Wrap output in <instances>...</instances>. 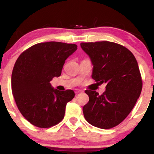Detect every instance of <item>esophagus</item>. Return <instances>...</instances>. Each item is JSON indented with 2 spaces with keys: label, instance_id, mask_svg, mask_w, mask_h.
<instances>
[{
  "label": "esophagus",
  "instance_id": "34e87169",
  "mask_svg": "<svg viewBox=\"0 0 154 154\" xmlns=\"http://www.w3.org/2000/svg\"><path fill=\"white\" fill-rule=\"evenodd\" d=\"M82 91H81V90L79 89H75V94H78L79 93H82Z\"/></svg>",
  "mask_w": 154,
  "mask_h": 154
}]
</instances>
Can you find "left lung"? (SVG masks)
Instances as JSON below:
<instances>
[{
	"mask_svg": "<svg viewBox=\"0 0 154 154\" xmlns=\"http://www.w3.org/2000/svg\"><path fill=\"white\" fill-rule=\"evenodd\" d=\"M80 45L93 65L92 78L106 84L102 95L86 90L89 101L83 106V114L93 126L114 128L128 116L142 91L137 60L127 48L113 42L81 43Z\"/></svg>",
	"mask_w": 154,
	"mask_h": 154,
	"instance_id": "1",
	"label": "left lung"
}]
</instances>
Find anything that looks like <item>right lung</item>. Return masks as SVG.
I'll return each mask as SVG.
<instances>
[{
	"instance_id": "1",
	"label": "right lung",
	"mask_w": 154,
	"mask_h": 154,
	"mask_svg": "<svg viewBox=\"0 0 154 154\" xmlns=\"http://www.w3.org/2000/svg\"><path fill=\"white\" fill-rule=\"evenodd\" d=\"M77 49L75 44L38 43L22 53L16 61L12 93L21 114L34 126L51 128L64 117L66 105L75 92L54 89L50 81L61 75L66 59Z\"/></svg>"
}]
</instances>
